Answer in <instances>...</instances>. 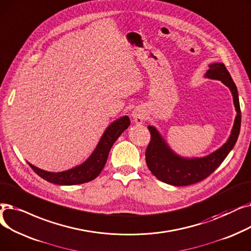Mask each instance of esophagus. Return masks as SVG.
Here are the masks:
<instances>
[{"instance_id": "obj_1", "label": "esophagus", "mask_w": 251, "mask_h": 251, "mask_svg": "<svg viewBox=\"0 0 251 251\" xmlns=\"http://www.w3.org/2000/svg\"><path fill=\"white\" fill-rule=\"evenodd\" d=\"M132 116L134 118V122L138 125H141L143 122H144V113L141 109H135L132 113Z\"/></svg>"}]
</instances>
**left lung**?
Listing matches in <instances>:
<instances>
[{
  "label": "left lung",
  "mask_w": 251,
  "mask_h": 251,
  "mask_svg": "<svg viewBox=\"0 0 251 251\" xmlns=\"http://www.w3.org/2000/svg\"><path fill=\"white\" fill-rule=\"evenodd\" d=\"M205 77L221 80L232 93L237 115L231 135L225 144L214 152L200 158H185L176 154L162 138L158 130L152 126H148L151 140L146 149V163L150 172L159 181L173 186H188L206 178L216 171L228 156L236 144L240 133L241 110L239 97L235 82L228 69L223 63L209 64Z\"/></svg>",
  "instance_id": "left-lung-1"
}]
</instances>
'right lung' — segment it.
<instances>
[{
  "mask_svg": "<svg viewBox=\"0 0 251 251\" xmlns=\"http://www.w3.org/2000/svg\"><path fill=\"white\" fill-rule=\"evenodd\" d=\"M130 122L128 116H123L116 119L102 135L98 145L91 154V156L79 165L61 173H51L41 170L37 166L29 164L34 173L39 175L44 180L56 185H78L88 183L96 178L102 172L104 165L108 158L109 151L118 137L128 127Z\"/></svg>",
  "mask_w": 251,
  "mask_h": 251,
  "instance_id": "right-lung-1",
  "label": "right lung"
}]
</instances>
